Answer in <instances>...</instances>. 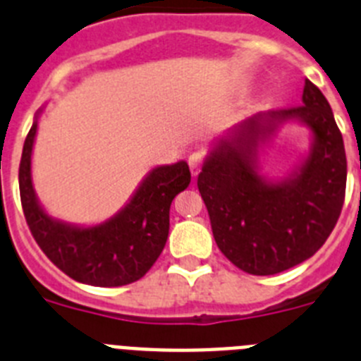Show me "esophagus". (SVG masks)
I'll use <instances>...</instances> for the list:
<instances>
[{
  "mask_svg": "<svg viewBox=\"0 0 361 361\" xmlns=\"http://www.w3.org/2000/svg\"><path fill=\"white\" fill-rule=\"evenodd\" d=\"M203 164H204V157L201 151L192 152V154L188 157V167H190V173H192V176H197V174H200Z\"/></svg>",
  "mask_w": 361,
  "mask_h": 361,
  "instance_id": "1",
  "label": "esophagus"
}]
</instances>
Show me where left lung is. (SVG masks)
<instances>
[{
  "mask_svg": "<svg viewBox=\"0 0 361 361\" xmlns=\"http://www.w3.org/2000/svg\"><path fill=\"white\" fill-rule=\"evenodd\" d=\"M286 118L306 121L315 136L298 175L266 184L252 167L257 140ZM347 158L329 102L306 80L302 106L259 115L221 140L197 176L214 239L225 257L252 275H275L310 259L333 232L345 200Z\"/></svg>",
  "mask_w": 361,
  "mask_h": 361,
  "instance_id": "1",
  "label": "left lung"
}]
</instances>
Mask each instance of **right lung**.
Wrapping results in <instances>:
<instances>
[{
  "instance_id": "1",
  "label": "right lung",
  "mask_w": 361,
  "mask_h": 361,
  "mask_svg": "<svg viewBox=\"0 0 361 361\" xmlns=\"http://www.w3.org/2000/svg\"><path fill=\"white\" fill-rule=\"evenodd\" d=\"M37 122L30 128L19 164L23 214L39 248L61 271L77 282L115 288L138 281L160 257L169 235L171 203L190 183L187 161L152 169L126 209L90 228L64 225L47 216L30 176Z\"/></svg>"
}]
</instances>
